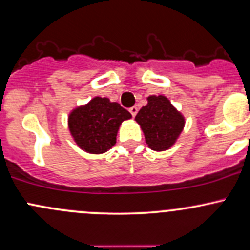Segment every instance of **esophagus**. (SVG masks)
Listing matches in <instances>:
<instances>
[{
  "mask_svg": "<svg viewBox=\"0 0 250 250\" xmlns=\"http://www.w3.org/2000/svg\"><path fill=\"white\" fill-rule=\"evenodd\" d=\"M129 112L131 114V116L135 117L136 114H138V108H136V106H131V108L129 109Z\"/></svg>",
  "mask_w": 250,
  "mask_h": 250,
  "instance_id": "obj_1",
  "label": "esophagus"
}]
</instances>
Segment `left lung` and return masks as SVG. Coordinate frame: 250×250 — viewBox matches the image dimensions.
Returning a JSON list of instances; mask_svg holds the SVG:
<instances>
[{
	"label": "left lung",
	"instance_id": "left-lung-1",
	"mask_svg": "<svg viewBox=\"0 0 250 250\" xmlns=\"http://www.w3.org/2000/svg\"><path fill=\"white\" fill-rule=\"evenodd\" d=\"M147 101V105L140 109L135 121L144 131L148 147L163 152L175 144L184 129L185 119L165 96H149Z\"/></svg>",
	"mask_w": 250,
	"mask_h": 250
}]
</instances>
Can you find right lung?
Wrapping results in <instances>:
<instances>
[{
    "label": "right lung",
    "instance_id": "add662e5",
    "mask_svg": "<svg viewBox=\"0 0 250 250\" xmlns=\"http://www.w3.org/2000/svg\"><path fill=\"white\" fill-rule=\"evenodd\" d=\"M130 112L106 97H95L77 106L68 115V129L79 148L91 154H102L116 144L121 123Z\"/></svg>",
    "mask_w": 250,
    "mask_h": 250
}]
</instances>
